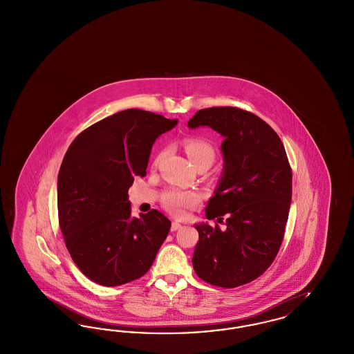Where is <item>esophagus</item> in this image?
<instances>
[{
  "mask_svg": "<svg viewBox=\"0 0 354 354\" xmlns=\"http://www.w3.org/2000/svg\"><path fill=\"white\" fill-rule=\"evenodd\" d=\"M180 228H182V224H180V223L172 221V224H171V231H172V232H175V231H178V230H180Z\"/></svg>",
  "mask_w": 354,
  "mask_h": 354,
  "instance_id": "1",
  "label": "esophagus"
}]
</instances>
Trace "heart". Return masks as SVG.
I'll return each mask as SVG.
<instances>
[{
  "label": "heart",
  "instance_id": "obj_1",
  "mask_svg": "<svg viewBox=\"0 0 354 354\" xmlns=\"http://www.w3.org/2000/svg\"><path fill=\"white\" fill-rule=\"evenodd\" d=\"M183 149L188 159L195 167L205 166L208 169L215 162L216 151L214 146L204 139H199V138L185 139ZM199 201H201V196L196 192L185 191V189H169L162 196L163 205L175 216H183L185 209L196 205Z\"/></svg>",
  "mask_w": 354,
  "mask_h": 354
}]
</instances>
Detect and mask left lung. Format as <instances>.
Segmentation results:
<instances>
[{
	"label": "left lung",
	"instance_id": "1",
	"mask_svg": "<svg viewBox=\"0 0 354 354\" xmlns=\"http://www.w3.org/2000/svg\"><path fill=\"white\" fill-rule=\"evenodd\" d=\"M199 126L224 136V171L205 208L207 219L216 224L195 225L199 241L192 266L211 286H244L268 270L280 250L292 202V169L279 135L250 111L203 109L188 120L189 129Z\"/></svg>",
	"mask_w": 354,
	"mask_h": 354
}]
</instances>
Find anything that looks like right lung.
<instances>
[{
  "mask_svg": "<svg viewBox=\"0 0 354 354\" xmlns=\"http://www.w3.org/2000/svg\"><path fill=\"white\" fill-rule=\"evenodd\" d=\"M176 123L129 109L71 142L58 172V220L73 261L91 281L122 286L151 268L171 221L156 209L131 216L127 192L146 175L155 139Z\"/></svg>",
  "mask_w": 354,
  "mask_h": 354,
  "instance_id": "obj_1",
  "label": "right lung"
}]
</instances>
